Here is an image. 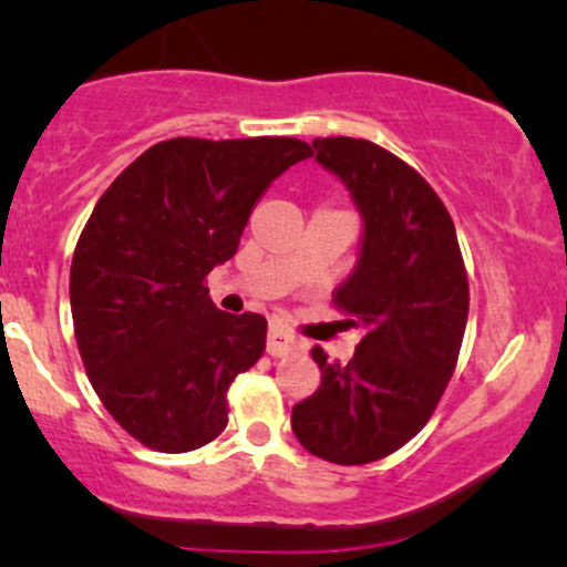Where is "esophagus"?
<instances>
[{
	"instance_id": "1",
	"label": "esophagus",
	"mask_w": 567,
	"mask_h": 567,
	"mask_svg": "<svg viewBox=\"0 0 567 567\" xmlns=\"http://www.w3.org/2000/svg\"><path fill=\"white\" fill-rule=\"evenodd\" d=\"M301 349V341H298L296 336L288 333V330L282 328H271L269 330V341H266V351H269L271 357H285L290 354V351Z\"/></svg>"
}]
</instances>
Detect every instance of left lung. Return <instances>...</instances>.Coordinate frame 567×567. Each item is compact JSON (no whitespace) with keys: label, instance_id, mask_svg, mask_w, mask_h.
Returning <instances> with one entry per match:
<instances>
[{"label":"left lung","instance_id":"left-lung-1","mask_svg":"<svg viewBox=\"0 0 567 567\" xmlns=\"http://www.w3.org/2000/svg\"><path fill=\"white\" fill-rule=\"evenodd\" d=\"M317 162L347 184L360 210V261L333 292L362 328L354 357H311L322 383L290 413L311 455L341 466L386 458L432 419L464 341L470 282L447 207L424 175L362 138H315Z\"/></svg>","mask_w":567,"mask_h":567}]
</instances>
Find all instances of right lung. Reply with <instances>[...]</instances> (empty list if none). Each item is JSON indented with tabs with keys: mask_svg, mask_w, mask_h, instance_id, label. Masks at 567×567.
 Here are the masks:
<instances>
[{
	"mask_svg": "<svg viewBox=\"0 0 567 567\" xmlns=\"http://www.w3.org/2000/svg\"><path fill=\"white\" fill-rule=\"evenodd\" d=\"M306 157L298 138H171L97 199L71 261V317L95 394L141 445L197 451L229 424L226 394L261 360L266 320L218 311L205 277L237 252L271 181Z\"/></svg>",
	"mask_w": 567,
	"mask_h": 567,
	"instance_id": "right-lung-1",
	"label": "right lung"
}]
</instances>
